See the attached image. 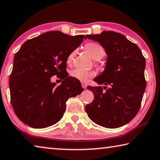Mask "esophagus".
<instances>
[{
	"mask_svg": "<svg viewBox=\"0 0 160 160\" xmlns=\"http://www.w3.org/2000/svg\"><path fill=\"white\" fill-rule=\"evenodd\" d=\"M81 85H82V88H84V89H86L87 86H88V85H87L85 82H82V83H81Z\"/></svg>",
	"mask_w": 160,
	"mask_h": 160,
	"instance_id": "obj_1",
	"label": "esophagus"
}]
</instances>
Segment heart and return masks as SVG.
Segmentation results:
<instances>
[{"label":"heart","instance_id":"obj_1","mask_svg":"<svg viewBox=\"0 0 160 160\" xmlns=\"http://www.w3.org/2000/svg\"><path fill=\"white\" fill-rule=\"evenodd\" d=\"M85 49L94 60H99L105 57L106 55L105 49L98 42H89L85 45ZM76 53L77 50H72L69 53L67 58H66L67 65L71 66L72 64ZM70 75L71 77L75 78V79L82 81V82H86L89 78L94 76L95 72L93 71L83 70L81 68H74L71 71Z\"/></svg>","mask_w":160,"mask_h":160}]
</instances>
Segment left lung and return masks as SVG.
<instances>
[{"instance_id":"left-lung-1","label":"left lung","mask_w":160,"mask_h":160,"mask_svg":"<svg viewBox=\"0 0 160 160\" xmlns=\"http://www.w3.org/2000/svg\"><path fill=\"white\" fill-rule=\"evenodd\" d=\"M86 37L99 42L108 58L105 70L94 79L105 86L88 87L94 98L85 106V110L98 125L110 129L120 127L129 122L140 109L146 87V59L138 46L120 33L104 31ZM106 85L110 86L108 88Z\"/></svg>"}]
</instances>
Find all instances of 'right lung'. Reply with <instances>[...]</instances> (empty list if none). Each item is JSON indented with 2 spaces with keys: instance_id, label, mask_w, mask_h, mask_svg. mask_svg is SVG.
<instances>
[{
  "instance_id": "1",
  "label": "right lung",
  "mask_w": 160,
  "mask_h": 160,
  "mask_svg": "<svg viewBox=\"0 0 160 160\" xmlns=\"http://www.w3.org/2000/svg\"><path fill=\"white\" fill-rule=\"evenodd\" d=\"M83 38L84 35L48 31L28 40L14 55L10 101L22 122L36 129L53 125L62 118L66 101L83 91L80 81L66 71V58ZM53 75L63 77L59 86L51 82Z\"/></svg>"
}]
</instances>
